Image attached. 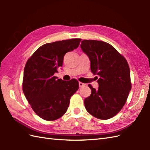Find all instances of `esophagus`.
Wrapping results in <instances>:
<instances>
[{"label": "esophagus", "instance_id": "1", "mask_svg": "<svg viewBox=\"0 0 150 150\" xmlns=\"http://www.w3.org/2000/svg\"><path fill=\"white\" fill-rule=\"evenodd\" d=\"M79 87L80 88H82V87H83V86H84L86 85L85 84H84V83H82V82H80L79 83Z\"/></svg>", "mask_w": 150, "mask_h": 150}]
</instances>
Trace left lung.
Returning a JSON list of instances; mask_svg holds the SVG:
<instances>
[{
    "instance_id": "left-lung-1",
    "label": "left lung",
    "mask_w": 150,
    "mask_h": 150,
    "mask_svg": "<svg viewBox=\"0 0 150 150\" xmlns=\"http://www.w3.org/2000/svg\"><path fill=\"white\" fill-rule=\"evenodd\" d=\"M81 47L90 59L91 71L98 75L99 85L98 90L88 85L91 93L84 100L86 109L97 119H110L122 110L132 89L128 63L106 42L84 40Z\"/></svg>"
}]
</instances>
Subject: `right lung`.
<instances>
[{
    "mask_svg": "<svg viewBox=\"0 0 150 150\" xmlns=\"http://www.w3.org/2000/svg\"><path fill=\"white\" fill-rule=\"evenodd\" d=\"M81 39L63 40L43 44L27 60L22 90L38 116L55 120L64 115L72 95L79 89L75 79L65 81L54 76L62 66L67 52L77 48Z\"/></svg>",
    "mask_w": 150,
    "mask_h": 150,
    "instance_id": "obj_1",
    "label": "right lung"
}]
</instances>
